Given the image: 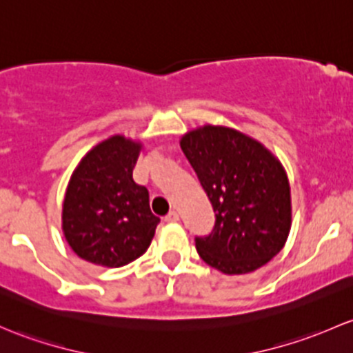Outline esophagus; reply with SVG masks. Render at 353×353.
<instances>
[{
	"instance_id": "34e87169",
	"label": "esophagus",
	"mask_w": 353,
	"mask_h": 353,
	"mask_svg": "<svg viewBox=\"0 0 353 353\" xmlns=\"http://www.w3.org/2000/svg\"><path fill=\"white\" fill-rule=\"evenodd\" d=\"M165 221L166 223H178V221H180V214H178L176 210H172V212L165 217Z\"/></svg>"
}]
</instances>
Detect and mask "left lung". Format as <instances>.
<instances>
[{"mask_svg":"<svg viewBox=\"0 0 353 353\" xmlns=\"http://www.w3.org/2000/svg\"><path fill=\"white\" fill-rule=\"evenodd\" d=\"M180 146L216 212L212 232L195 238L202 260L228 275L268 263L284 248L292 224L282 163L256 139L224 125L188 130Z\"/></svg>","mask_w":353,"mask_h":353,"instance_id":"8db88e82","label":"left lung"}]
</instances>
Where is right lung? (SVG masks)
Returning a JSON list of instances; mask_svg holds the SVG:
<instances>
[{
    "instance_id": "right-lung-1",
    "label": "right lung",
    "mask_w": 353,
    "mask_h": 353,
    "mask_svg": "<svg viewBox=\"0 0 353 353\" xmlns=\"http://www.w3.org/2000/svg\"><path fill=\"white\" fill-rule=\"evenodd\" d=\"M141 141L115 134L92 148L72 172L63 202V232L90 263L117 268L146 253L159 217L148 188L132 180Z\"/></svg>"
}]
</instances>
